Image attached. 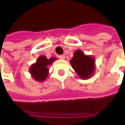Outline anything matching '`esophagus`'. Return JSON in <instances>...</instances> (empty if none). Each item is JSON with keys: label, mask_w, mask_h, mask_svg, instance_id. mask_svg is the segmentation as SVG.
I'll list each match as a JSON object with an SVG mask.
<instances>
[{"label": "esophagus", "mask_w": 125, "mask_h": 125, "mask_svg": "<svg viewBox=\"0 0 125 125\" xmlns=\"http://www.w3.org/2000/svg\"><path fill=\"white\" fill-rule=\"evenodd\" d=\"M58 57H59V59H65V55H63V54H62V55H59Z\"/></svg>", "instance_id": "34e87169"}]
</instances>
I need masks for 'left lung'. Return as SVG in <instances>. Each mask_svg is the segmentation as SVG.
I'll list each match as a JSON object with an SVG mask.
<instances>
[{
  "mask_svg": "<svg viewBox=\"0 0 125 125\" xmlns=\"http://www.w3.org/2000/svg\"><path fill=\"white\" fill-rule=\"evenodd\" d=\"M72 67L81 79H88L92 75L95 69L94 59L84 54L81 50H76L70 61Z\"/></svg>",
  "mask_w": 125,
  "mask_h": 125,
  "instance_id": "8db88e82",
  "label": "left lung"
}]
</instances>
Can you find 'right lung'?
<instances>
[{
	"instance_id": "1",
	"label": "right lung",
	"mask_w": 125,
	"mask_h": 125,
	"mask_svg": "<svg viewBox=\"0 0 125 125\" xmlns=\"http://www.w3.org/2000/svg\"><path fill=\"white\" fill-rule=\"evenodd\" d=\"M57 58H50L47 59L45 56H41L38 58L35 63L31 66L29 71L31 75L36 81L42 82L47 78L49 70L47 66L51 65Z\"/></svg>"
}]
</instances>
